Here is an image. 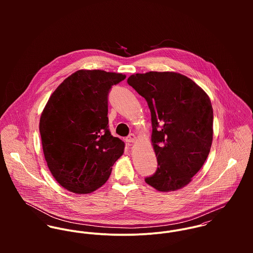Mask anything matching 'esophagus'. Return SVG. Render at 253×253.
I'll use <instances>...</instances> for the list:
<instances>
[{
	"label": "esophagus",
	"instance_id": "esophagus-1",
	"mask_svg": "<svg viewBox=\"0 0 253 253\" xmlns=\"http://www.w3.org/2000/svg\"><path fill=\"white\" fill-rule=\"evenodd\" d=\"M135 140H136V136H135L133 133L129 134V135L126 138V141L128 142V143H132V142H134Z\"/></svg>",
	"mask_w": 253,
	"mask_h": 253
}]
</instances>
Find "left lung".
<instances>
[{"label": "left lung", "mask_w": 253, "mask_h": 253, "mask_svg": "<svg viewBox=\"0 0 253 253\" xmlns=\"http://www.w3.org/2000/svg\"><path fill=\"white\" fill-rule=\"evenodd\" d=\"M127 84L144 97L151 112L158 169L145 182L161 192L185 187L211 151L213 110L210 97L178 73L135 74Z\"/></svg>", "instance_id": "8db88e82"}]
</instances>
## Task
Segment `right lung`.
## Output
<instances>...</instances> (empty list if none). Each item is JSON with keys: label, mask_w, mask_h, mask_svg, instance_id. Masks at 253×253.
Segmentation results:
<instances>
[{"label": "right lung", "mask_w": 253, "mask_h": 253, "mask_svg": "<svg viewBox=\"0 0 253 253\" xmlns=\"http://www.w3.org/2000/svg\"><path fill=\"white\" fill-rule=\"evenodd\" d=\"M123 74L79 70L54 90L40 120L44 159L62 187L88 194L108 180L125 143L108 125V95Z\"/></svg>", "instance_id": "right-lung-1"}]
</instances>
